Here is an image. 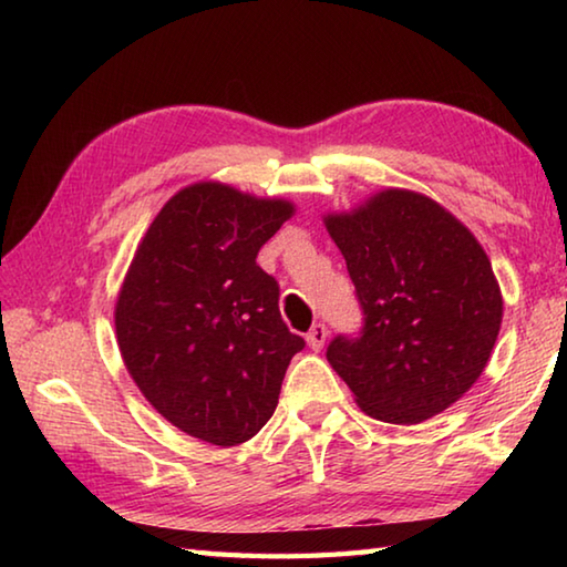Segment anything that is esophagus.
I'll use <instances>...</instances> for the list:
<instances>
[{"label":"esophagus","mask_w":567,"mask_h":567,"mask_svg":"<svg viewBox=\"0 0 567 567\" xmlns=\"http://www.w3.org/2000/svg\"><path fill=\"white\" fill-rule=\"evenodd\" d=\"M324 340H328V328H324L322 322H315L310 332H307V344H310L312 350H322Z\"/></svg>","instance_id":"34e87169"}]
</instances>
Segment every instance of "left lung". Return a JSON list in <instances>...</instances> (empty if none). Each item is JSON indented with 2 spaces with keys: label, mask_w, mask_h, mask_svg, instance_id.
I'll list each match as a JSON object with an SVG mask.
<instances>
[{
  "label": "left lung",
  "mask_w": 567,
  "mask_h": 567,
  "mask_svg": "<svg viewBox=\"0 0 567 567\" xmlns=\"http://www.w3.org/2000/svg\"><path fill=\"white\" fill-rule=\"evenodd\" d=\"M362 310L328 360L370 417L412 425L453 405L485 370L503 297L485 249L433 199L385 189L324 217Z\"/></svg>",
  "instance_id": "8db88e82"
}]
</instances>
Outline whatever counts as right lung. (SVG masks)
<instances>
[{
    "label": "right lung",
    "mask_w": 567,
    "mask_h": 567,
    "mask_svg": "<svg viewBox=\"0 0 567 567\" xmlns=\"http://www.w3.org/2000/svg\"><path fill=\"white\" fill-rule=\"evenodd\" d=\"M290 215L285 199L199 182L159 209L137 247L114 310L117 342L142 395L182 433L227 447L272 417L305 340L255 260Z\"/></svg>",
    "instance_id": "1"
}]
</instances>
